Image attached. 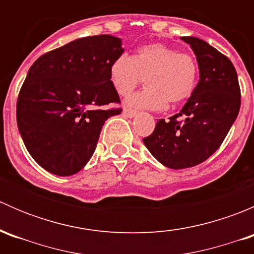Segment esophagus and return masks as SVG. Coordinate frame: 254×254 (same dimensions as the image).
Returning a JSON list of instances; mask_svg holds the SVG:
<instances>
[{"label":"esophagus","mask_w":254,"mask_h":254,"mask_svg":"<svg viewBox=\"0 0 254 254\" xmlns=\"http://www.w3.org/2000/svg\"><path fill=\"white\" fill-rule=\"evenodd\" d=\"M123 113H124V115H127V118H134L135 115H136V112L132 111V109H129V108H125Z\"/></svg>","instance_id":"34e87169"}]
</instances>
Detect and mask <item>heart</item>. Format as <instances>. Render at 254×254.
Returning a JSON list of instances; mask_svg holds the SVG:
<instances>
[{"mask_svg": "<svg viewBox=\"0 0 254 254\" xmlns=\"http://www.w3.org/2000/svg\"><path fill=\"white\" fill-rule=\"evenodd\" d=\"M199 65L187 51L162 43L142 45L130 58L122 54L109 67V79L120 96H129L145 78L146 88L127 98L130 107L162 111L191 97L196 87Z\"/></svg>", "mask_w": 254, "mask_h": 254, "instance_id": "obj_1", "label": "heart"}]
</instances>
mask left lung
<instances>
[{
    "label": "left lung",
    "mask_w": 254,
    "mask_h": 254,
    "mask_svg": "<svg viewBox=\"0 0 254 254\" xmlns=\"http://www.w3.org/2000/svg\"><path fill=\"white\" fill-rule=\"evenodd\" d=\"M196 56L200 79L182 111L160 119L143 143L153 157L172 170L194 167L221 146L241 107L234 64L204 40L182 38Z\"/></svg>",
    "instance_id": "1"
}]
</instances>
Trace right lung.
Segmentation results:
<instances>
[{
    "label": "right lung",
    "mask_w": 254,
    "mask_h": 254,
    "mask_svg": "<svg viewBox=\"0 0 254 254\" xmlns=\"http://www.w3.org/2000/svg\"><path fill=\"white\" fill-rule=\"evenodd\" d=\"M112 35L79 38L48 51L30 66L17 99L20 136L35 162L53 175L72 176L96 150L102 127L122 108L109 67L123 54Z\"/></svg>",
    "instance_id": "right-lung-1"
}]
</instances>
